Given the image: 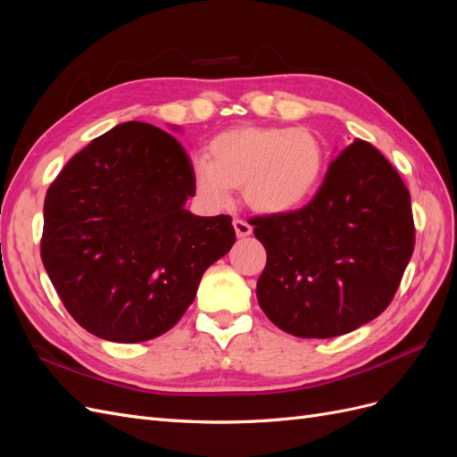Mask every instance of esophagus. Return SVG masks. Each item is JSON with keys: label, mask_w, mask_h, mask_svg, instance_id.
<instances>
[{"label": "esophagus", "mask_w": 457, "mask_h": 457, "mask_svg": "<svg viewBox=\"0 0 457 457\" xmlns=\"http://www.w3.org/2000/svg\"><path fill=\"white\" fill-rule=\"evenodd\" d=\"M232 225H234V230H237L238 238H245V237H250V234H252V225L244 219H234Z\"/></svg>", "instance_id": "obj_1"}]
</instances>
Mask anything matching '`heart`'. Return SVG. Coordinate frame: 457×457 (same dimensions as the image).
<instances>
[{"label": "heart", "instance_id": "obj_1", "mask_svg": "<svg viewBox=\"0 0 457 457\" xmlns=\"http://www.w3.org/2000/svg\"><path fill=\"white\" fill-rule=\"evenodd\" d=\"M324 171V143L305 128H230L213 137L210 158L192 160V181L202 204L219 210L242 187L245 204L265 215L307 204Z\"/></svg>", "mask_w": 457, "mask_h": 457}]
</instances>
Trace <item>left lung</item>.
<instances>
[{
	"instance_id": "8db88e82",
	"label": "left lung",
	"mask_w": 457,
	"mask_h": 457,
	"mask_svg": "<svg viewBox=\"0 0 457 457\" xmlns=\"http://www.w3.org/2000/svg\"><path fill=\"white\" fill-rule=\"evenodd\" d=\"M252 225L267 250L259 305L295 337H337L379 316L416 244L404 181L361 139L329 163L307 205Z\"/></svg>"
}]
</instances>
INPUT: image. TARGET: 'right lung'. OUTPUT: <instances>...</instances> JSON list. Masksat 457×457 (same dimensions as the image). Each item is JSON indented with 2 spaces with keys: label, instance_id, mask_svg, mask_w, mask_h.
Masks as SVG:
<instances>
[{
  "label": "right lung",
  "instance_id": "1",
  "mask_svg": "<svg viewBox=\"0 0 457 457\" xmlns=\"http://www.w3.org/2000/svg\"><path fill=\"white\" fill-rule=\"evenodd\" d=\"M195 195L181 143L143 121L120 123L64 165L46 195L41 261L81 328L139 343L181 320L237 240L230 215L185 210Z\"/></svg>",
  "mask_w": 457,
  "mask_h": 457
}]
</instances>
